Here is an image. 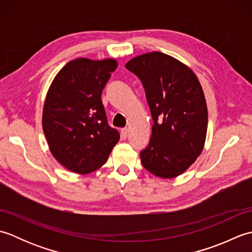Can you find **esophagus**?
Masks as SVG:
<instances>
[{
	"label": "esophagus",
	"mask_w": 252,
	"mask_h": 252,
	"mask_svg": "<svg viewBox=\"0 0 252 252\" xmlns=\"http://www.w3.org/2000/svg\"><path fill=\"white\" fill-rule=\"evenodd\" d=\"M127 134H129V129H127V127H123V129H121V137L123 140H126Z\"/></svg>",
	"instance_id": "1"
}]
</instances>
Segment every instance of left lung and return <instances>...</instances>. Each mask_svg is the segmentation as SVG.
Masks as SVG:
<instances>
[{
  "label": "left lung",
  "instance_id": "8db88e82",
  "mask_svg": "<svg viewBox=\"0 0 252 252\" xmlns=\"http://www.w3.org/2000/svg\"><path fill=\"white\" fill-rule=\"evenodd\" d=\"M126 68L141 80L153 118L142 164L159 178H175L205 145L208 111L201 85L189 67L160 52L134 57Z\"/></svg>",
  "mask_w": 252,
  "mask_h": 252
}]
</instances>
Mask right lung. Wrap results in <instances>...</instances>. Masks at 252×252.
Masks as SVG:
<instances>
[{"label": "right lung", "mask_w": 252, "mask_h": 252, "mask_svg": "<svg viewBox=\"0 0 252 252\" xmlns=\"http://www.w3.org/2000/svg\"><path fill=\"white\" fill-rule=\"evenodd\" d=\"M115 60L78 58L57 73L46 95L42 126L51 153L76 173H89L108 159L120 134L108 125L101 93Z\"/></svg>", "instance_id": "add662e5"}]
</instances>
